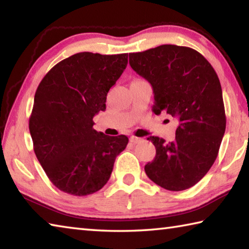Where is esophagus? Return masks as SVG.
Wrapping results in <instances>:
<instances>
[{
    "mask_svg": "<svg viewBox=\"0 0 249 249\" xmlns=\"http://www.w3.org/2000/svg\"><path fill=\"white\" fill-rule=\"evenodd\" d=\"M142 140L141 138H138L136 136H130L129 137V142H132V144H137V142H140Z\"/></svg>",
    "mask_w": 249,
    "mask_h": 249,
    "instance_id": "1",
    "label": "esophagus"
}]
</instances>
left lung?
<instances>
[{
    "mask_svg": "<svg viewBox=\"0 0 249 249\" xmlns=\"http://www.w3.org/2000/svg\"><path fill=\"white\" fill-rule=\"evenodd\" d=\"M129 65L154 90L153 111L176 116L174 142L147 138L156 156L145 172L169 191L191 188L215 161L226 127L222 88L217 74L202 54L190 47L161 45L129 53Z\"/></svg>",
    "mask_w": 249,
    "mask_h": 249,
    "instance_id": "obj_1",
    "label": "left lung"
}]
</instances>
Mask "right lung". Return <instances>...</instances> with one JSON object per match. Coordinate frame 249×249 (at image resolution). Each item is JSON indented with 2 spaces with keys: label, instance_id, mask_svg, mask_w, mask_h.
<instances>
[{
  "label": "right lung",
  "instance_id": "right-lung-1",
  "mask_svg": "<svg viewBox=\"0 0 249 249\" xmlns=\"http://www.w3.org/2000/svg\"><path fill=\"white\" fill-rule=\"evenodd\" d=\"M128 53H79L50 69L37 88L29 132L46 175L60 191L89 196L111 177L125 135L107 136L93 128L107 95L127 66Z\"/></svg>",
  "mask_w": 249,
  "mask_h": 249
}]
</instances>
